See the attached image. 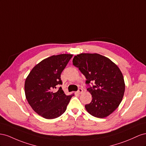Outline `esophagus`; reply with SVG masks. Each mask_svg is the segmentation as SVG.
<instances>
[{"label":"esophagus","instance_id":"esophagus-1","mask_svg":"<svg viewBox=\"0 0 146 146\" xmlns=\"http://www.w3.org/2000/svg\"><path fill=\"white\" fill-rule=\"evenodd\" d=\"M82 92H83V90H82L81 88H79L78 90V91H77V92H78V94H81L82 93Z\"/></svg>","mask_w":146,"mask_h":146}]
</instances>
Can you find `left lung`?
<instances>
[{
  "label": "left lung",
  "mask_w": 146,
  "mask_h": 146,
  "mask_svg": "<svg viewBox=\"0 0 146 146\" xmlns=\"http://www.w3.org/2000/svg\"><path fill=\"white\" fill-rule=\"evenodd\" d=\"M73 64L87 79V90L92 97L85 105L89 113L104 118L117 109L125 92L123 77L118 66L98 54H80L74 57Z\"/></svg>",
  "instance_id": "left-lung-1"
}]
</instances>
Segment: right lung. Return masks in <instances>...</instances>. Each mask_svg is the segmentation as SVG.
I'll return each mask as SVG.
<instances>
[{
	"label": "right lung",
	"instance_id": "1",
	"mask_svg": "<svg viewBox=\"0 0 146 146\" xmlns=\"http://www.w3.org/2000/svg\"><path fill=\"white\" fill-rule=\"evenodd\" d=\"M72 54H59L45 59L35 65L25 81L24 89L29 105L45 119L59 117L66 111L70 99L59 87L61 73Z\"/></svg>",
	"mask_w": 146,
	"mask_h": 146
}]
</instances>
